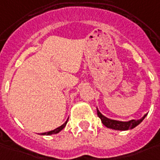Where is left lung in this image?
I'll return each instance as SVG.
<instances>
[{
    "mask_svg": "<svg viewBox=\"0 0 160 160\" xmlns=\"http://www.w3.org/2000/svg\"><path fill=\"white\" fill-rule=\"evenodd\" d=\"M97 116L99 118H101V121L102 122V124L104 125L106 128H112V129H115V130H129L135 128L136 126L140 124L141 122L143 120V118H145L146 115L145 114L143 117L140 119H132L130 121H128V122H124V121H118V120H113V119H110V118H106L102 115V113L100 112L97 109Z\"/></svg>",
    "mask_w": 160,
    "mask_h": 160,
    "instance_id": "left-lung-1",
    "label": "left lung"
}]
</instances>
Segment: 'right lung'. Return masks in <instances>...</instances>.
<instances>
[{
	"mask_svg": "<svg viewBox=\"0 0 160 160\" xmlns=\"http://www.w3.org/2000/svg\"><path fill=\"white\" fill-rule=\"evenodd\" d=\"M67 121H68V119L63 123L62 126H60V127H58V128H56V129L52 130V131H49V132H47V133H43L42 135H55V134H58V133H59L60 131L62 129H63L64 128V127H65V125H66V123H67Z\"/></svg>",
	"mask_w": 160,
	"mask_h": 160,
	"instance_id": "add662e5",
	"label": "right lung"
}]
</instances>
